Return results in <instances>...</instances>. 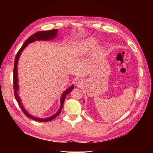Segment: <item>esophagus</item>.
I'll return each instance as SVG.
<instances>
[{
  "instance_id": "34e87169",
  "label": "esophagus",
  "mask_w": 153,
  "mask_h": 153,
  "mask_svg": "<svg viewBox=\"0 0 153 153\" xmlns=\"http://www.w3.org/2000/svg\"><path fill=\"white\" fill-rule=\"evenodd\" d=\"M75 84H76V86L79 87V86L81 85V80H80V79H77V80L76 81V82H75Z\"/></svg>"
}]
</instances>
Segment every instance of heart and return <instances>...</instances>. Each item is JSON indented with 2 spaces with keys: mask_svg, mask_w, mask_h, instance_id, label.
Instances as JSON below:
<instances>
[{
  "mask_svg": "<svg viewBox=\"0 0 153 153\" xmlns=\"http://www.w3.org/2000/svg\"><path fill=\"white\" fill-rule=\"evenodd\" d=\"M98 44L97 39L94 37H90L81 41L75 50V54L78 56L85 55L91 52ZM104 52V49L102 47H98L94 51L95 55H101Z\"/></svg>",
  "mask_w": 153,
  "mask_h": 153,
  "instance_id": "heart-1",
  "label": "heart"
}]
</instances>
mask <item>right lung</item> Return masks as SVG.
Instances as JSON below:
<instances>
[{
    "mask_svg": "<svg viewBox=\"0 0 153 153\" xmlns=\"http://www.w3.org/2000/svg\"><path fill=\"white\" fill-rule=\"evenodd\" d=\"M58 33V29H53L51 30H46V31H40L36 33H35L32 35H31L23 44V46L21 48L19 51L18 52L15 59V65H14V69H13V89H14V93H15V98L20 106L23 112V113L25 114L26 117H27L29 118H31L35 121H41V122H47L52 120L54 119L55 117H56L61 112L62 108H63L64 106V102L65 100L66 96L69 94L72 89L74 88V85H72L70 87L68 88L67 89L63 92L62 97L61 98V106L60 108L58 111L56 113H55L54 115L52 116L46 118H38L36 117H34L30 114L27 112V111L26 109L24 108L22 102H21V100L18 95V90H19V85H18V70H17V66H18V62L19 60V58L21 55V53L23 51V50L27 46V45L30 43H32L33 42H35L36 41H48V40H52L53 38H55Z\"/></svg>",
    "mask_w": 153,
    "mask_h": 153,
    "instance_id": "obj_1",
    "label": "right lung"
}]
</instances>
